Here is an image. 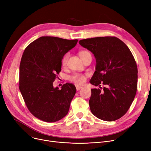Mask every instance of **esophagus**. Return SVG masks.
<instances>
[{"label":"esophagus","instance_id":"34e87169","mask_svg":"<svg viewBox=\"0 0 151 151\" xmlns=\"http://www.w3.org/2000/svg\"><path fill=\"white\" fill-rule=\"evenodd\" d=\"M82 88H83V87H81V86H78V85H76V91H79V90H80V89H81Z\"/></svg>","mask_w":151,"mask_h":151}]
</instances>
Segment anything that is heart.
<instances>
[{
  "instance_id": "heart-1",
  "label": "heart",
  "mask_w": 151,
  "mask_h": 151,
  "mask_svg": "<svg viewBox=\"0 0 151 151\" xmlns=\"http://www.w3.org/2000/svg\"><path fill=\"white\" fill-rule=\"evenodd\" d=\"M89 54L90 53L88 51H82L80 52V53H79V55H80V58H82L84 56V55H86L87 54ZM68 54H67V55H65L64 57L63 58V59L62 60V66L64 67V66L66 65L67 62V60H68ZM69 79L71 82L75 83L76 84H82L86 81L85 76L82 75V74H78V73H76V74H74L72 76H71Z\"/></svg>"
}]
</instances>
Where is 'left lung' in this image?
<instances>
[{
    "label": "left lung",
    "mask_w": 151,
    "mask_h": 151,
    "mask_svg": "<svg viewBox=\"0 0 151 151\" xmlns=\"http://www.w3.org/2000/svg\"><path fill=\"white\" fill-rule=\"evenodd\" d=\"M90 51L96 60L90 83L102 90L92 89L89 101L92 113L101 120L114 121L130 107L137 89L138 68L133 55L120 39L95 37L79 42Z\"/></svg>",
    "instance_id": "1"
}]
</instances>
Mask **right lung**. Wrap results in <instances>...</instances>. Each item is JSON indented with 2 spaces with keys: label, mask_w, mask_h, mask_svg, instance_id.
Listing matches in <instances>:
<instances>
[{
  "label": "right lung",
  "mask_w": 151,
  "mask_h": 151,
  "mask_svg": "<svg viewBox=\"0 0 151 151\" xmlns=\"http://www.w3.org/2000/svg\"><path fill=\"white\" fill-rule=\"evenodd\" d=\"M78 40L41 37L29 44L23 52L19 65V90L30 112L47 122L64 117L76 93L75 86L63 84L61 89L53 82L61 71L64 55Z\"/></svg>",
  "instance_id": "1"
}]
</instances>
